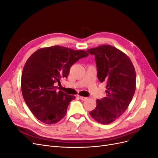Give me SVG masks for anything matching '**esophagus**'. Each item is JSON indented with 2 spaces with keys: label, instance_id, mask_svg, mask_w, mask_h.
I'll return each instance as SVG.
<instances>
[{
  "label": "esophagus",
  "instance_id": "esophagus-1",
  "mask_svg": "<svg viewBox=\"0 0 158 158\" xmlns=\"http://www.w3.org/2000/svg\"><path fill=\"white\" fill-rule=\"evenodd\" d=\"M79 98L81 100H82V101H85V100H86L88 98H85V97H84V96H80V95H79Z\"/></svg>",
  "mask_w": 158,
  "mask_h": 158
}]
</instances>
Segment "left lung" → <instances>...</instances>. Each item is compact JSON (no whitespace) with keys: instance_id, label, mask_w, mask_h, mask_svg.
<instances>
[{"instance_id":"1","label":"left lung","mask_w":158,"mask_h":158,"mask_svg":"<svg viewBox=\"0 0 158 158\" xmlns=\"http://www.w3.org/2000/svg\"><path fill=\"white\" fill-rule=\"evenodd\" d=\"M95 55L98 78L106 84V96L97 99L89 114L95 121L108 125L124 113L136 89V71L130 58L116 47L103 45L88 49Z\"/></svg>"}]
</instances>
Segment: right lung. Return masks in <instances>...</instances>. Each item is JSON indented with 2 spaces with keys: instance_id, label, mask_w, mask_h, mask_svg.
Wrapping results in <instances>:
<instances>
[{
  "instance_id": "1",
  "label": "right lung",
  "mask_w": 158,
  "mask_h": 158,
  "mask_svg": "<svg viewBox=\"0 0 158 158\" xmlns=\"http://www.w3.org/2000/svg\"><path fill=\"white\" fill-rule=\"evenodd\" d=\"M88 56L84 50L55 45L38 49L28 58L22 71L21 89L27 107L38 120L52 125L66 115L69 103L76 97L57 92L55 85L67 78L76 62Z\"/></svg>"
}]
</instances>
